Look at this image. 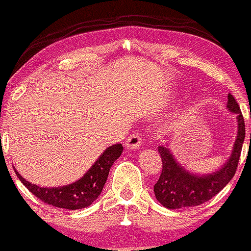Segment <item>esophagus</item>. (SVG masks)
Returning a JSON list of instances; mask_svg holds the SVG:
<instances>
[{"label":"esophagus","mask_w":251,"mask_h":251,"mask_svg":"<svg viewBox=\"0 0 251 251\" xmlns=\"http://www.w3.org/2000/svg\"><path fill=\"white\" fill-rule=\"evenodd\" d=\"M142 137H140L139 133H133L131 134L130 137H128L127 139H126V143H125V147L127 149H138L142 147Z\"/></svg>","instance_id":"34e87169"}]
</instances>
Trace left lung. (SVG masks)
<instances>
[{"mask_svg":"<svg viewBox=\"0 0 251 251\" xmlns=\"http://www.w3.org/2000/svg\"><path fill=\"white\" fill-rule=\"evenodd\" d=\"M226 107L228 111L237 115V138L230 158L216 173L207 175L192 174L176 162L169 149L158 147V152L162 158V173L158 181L153 186V192L156 199L164 207L176 210L201 205L218 194L233 177L237 170L239 156L246 138V125L237 101L231 94L227 95Z\"/></svg>","mask_w":251,"mask_h":251,"instance_id":"1","label":"left lung"}]
</instances>
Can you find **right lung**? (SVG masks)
Returning <instances> with one entry per match:
<instances>
[{
  "label": "right lung",
  "mask_w": 251,
  "mask_h": 251,
  "mask_svg": "<svg viewBox=\"0 0 251 251\" xmlns=\"http://www.w3.org/2000/svg\"><path fill=\"white\" fill-rule=\"evenodd\" d=\"M123 150L121 144L107 148L83 177L68 186L44 188L26 181L15 169L14 170L24 186L43 202L65 210H81L92 205L101 194L108 177L109 169L119 158Z\"/></svg>",
  "instance_id": "right-lung-1"
}]
</instances>
